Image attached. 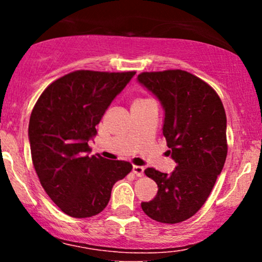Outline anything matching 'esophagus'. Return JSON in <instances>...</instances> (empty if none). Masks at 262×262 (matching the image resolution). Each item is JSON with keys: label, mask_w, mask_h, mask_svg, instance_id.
<instances>
[{"label": "esophagus", "mask_w": 262, "mask_h": 262, "mask_svg": "<svg viewBox=\"0 0 262 262\" xmlns=\"http://www.w3.org/2000/svg\"><path fill=\"white\" fill-rule=\"evenodd\" d=\"M133 173L137 177H141L144 175V167L143 166H133Z\"/></svg>", "instance_id": "34e87169"}]
</instances>
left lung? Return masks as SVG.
<instances>
[{
    "label": "left lung",
    "instance_id": "8db88e82",
    "mask_svg": "<svg viewBox=\"0 0 262 262\" xmlns=\"http://www.w3.org/2000/svg\"><path fill=\"white\" fill-rule=\"evenodd\" d=\"M137 80L160 102L162 133L176 162L171 173L144 171L159 189L141 208L156 222L180 223L200 210L223 170L228 152L223 103L212 87L187 71L143 73Z\"/></svg>",
    "mask_w": 262,
    "mask_h": 262
}]
</instances>
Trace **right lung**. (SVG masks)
I'll use <instances>...</instances> for the list:
<instances>
[{"label":"right lung","instance_id":"obj_1","mask_svg":"<svg viewBox=\"0 0 262 262\" xmlns=\"http://www.w3.org/2000/svg\"><path fill=\"white\" fill-rule=\"evenodd\" d=\"M134 75L74 71L50 83L33 108L28 127L33 165L48 196L70 217L101 213L114 183L130 172L127 161L90 156L89 141Z\"/></svg>","mask_w":262,"mask_h":262}]
</instances>
